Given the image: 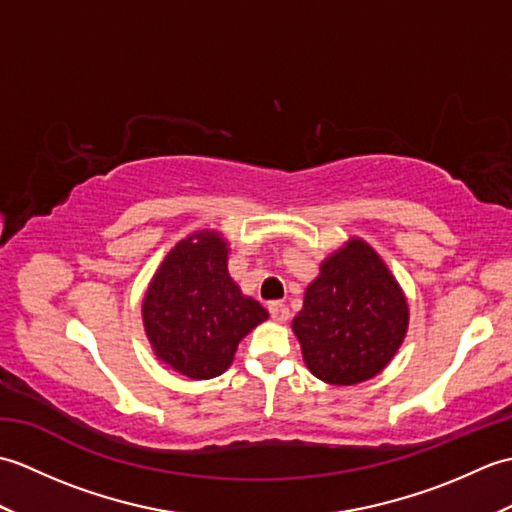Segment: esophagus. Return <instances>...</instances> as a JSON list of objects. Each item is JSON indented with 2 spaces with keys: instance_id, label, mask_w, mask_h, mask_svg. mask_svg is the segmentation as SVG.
Instances as JSON below:
<instances>
[{
  "instance_id": "obj_1",
  "label": "esophagus",
  "mask_w": 512,
  "mask_h": 512,
  "mask_svg": "<svg viewBox=\"0 0 512 512\" xmlns=\"http://www.w3.org/2000/svg\"><path fill=\"white\" fill-rule=\"evenodd\" d=\"M268 312H270V317H273V321H277V323H286L288 317H290L288 306H286V303H281V301H270Z\"/></svg>"
}]
</instances>
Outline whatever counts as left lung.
<instances>
[{
    "label": "left lung",
    "instance_id": "obj_1",
    "mask_svg": "<svg viewBox=\"0 0 512 512\" xmlns=\"http://www.w3.org/2000/svg\"><path fill=\"white\" fill-rule=\"evenodd\" d=\"M409 306L376 250L358 237L321 264L292 319L310 372L356 385L383 372L405 341Z\"/></svg>",
    "mask_w": 512,
    "mask_h": 512
}]
</instances>
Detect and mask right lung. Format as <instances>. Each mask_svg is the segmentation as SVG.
Listing matches in <instances>:
<instances>
[{"instance_id": "add662e5", "label": "right lung", "mask_w": 512, "mask_h": 512, "mask_svg": "<svg viewBox=\"0 0 512 512\" xmlns=\"http://www.w3.org/2000/svg\"><path fill=\"white\" fill-rule=\"evenodd\" d=\"M226 262L220 233H193L169 250L143 299L154 354L193 380L226 372L239 341L268 319L262 303L242 295Z\"/></svg>"}]
</instances>
